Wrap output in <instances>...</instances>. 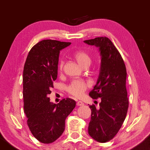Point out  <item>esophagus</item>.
Listing matches in <instances>:
<instances>
[{
  "mask_svg": "<svg viewBox=\"0 0 150 150\" xmlns=\"http://www.w3.org/2000/svg\"><path fill=\"white\" fill-rule=\"evenodd\" d=\"M84 105V103H83L82 101H77V106H83Z\"/></svg>",
  "mask_w": 150,
  "mask_h": 150,
  "instance_id": "34e87169",
  "label": "esophagus"
}]
</instances>
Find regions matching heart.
<instances>
[{"label":"heart","instance_id":"heart-1","mask_svg":"<svg viewBox=\"0 0 150 150\" xmlns=\"http://www.w3.org/2000/svg\"><path fill=\"white\" fill-rule=\"evenodd\" d=\"M74 57L77 60L79 64L81 67L86 64L91 63V57L87 52L84 51H77L74 54ZM63 66V62L61 61L59 64V69L62 70ZM88 86V83L86 81L82 79H75L73 80L66 87V90L70 95L75 96V97H80L83 95L85 90L87 89Z\"/></svg>","mask_w":150,"mask_h":150}]
</instances>
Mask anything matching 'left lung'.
<instances>
[{
  "instance_id": "8db88e82",
  "label": "left lung",
  "mask_w": 150,
  "mask_h": 150,
  "mask_svg": "<svg viewBox=\"0 0 150 150\" xmlns=\"http://www.w3.org/2000/svg\"><path fill=\"white\" fill-rule=\"evenodd\" d=\"M88 45L98 47L101 57L96 84L89 93L93 99L100 98L98 109L92 105L88 134L100 143L110 141L116 136L125 120L128 108L126 87V69L116 47L106 37L85 40Z\"/></svg>"
}]
</instances>
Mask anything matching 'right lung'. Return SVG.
<instances>
[{
  "label": "right lung",
  "instance_id": "obj_1",
  "mask_svg": "<svg viewBox=\"0 0 150 150\" xmlns=\"http://www.w3.org/2000/svg\"><path fill=\"white\" fill-rule=\"evenodd\" d=\"M71 42L44 40L32 47L23 71L24 112L30 130L44 144L59 138L65 130V122L76 103L63 98L58 104L50 101L48 95L57 77L59 52Z\"/></svg>",
  "mask_w": 150,
  "mask_h": 150
}]
</instances>
